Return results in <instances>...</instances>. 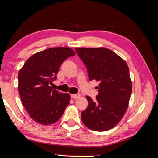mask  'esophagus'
<instances>
[{"label":"esophagus","mask_w":158,"mask_h":158,"mask_svg":"<svg viewBox=\"0 0 158 158\" xmlns=\"http://www.w3.org/2000/svg\"><path fill=\"white\" fill-rule=\"evenodd\" d=\"M80 97V94H72L71 95V98L73 99H77Z\"/></svg>","instance_id":"esophagus-1"}]
</instances>
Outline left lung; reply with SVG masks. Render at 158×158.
<instances>
[{"instance_id":"8db88e82","label":"left lung","mask_w":158,"mask_h":158,"mask_svg":"<svg viewBox=\"0 0 158 158\" xmlns=\"http://www.w3.org/2000/svg\"><path fill=\"white\" fill-rule=\"evenodd\" d=\"M75 51L86 67L89 79L100 83L96 100L86 96L89 105L81 112L82 122L93 131L112 129L123 117L131 95L128 65L106 48H76Z\"/></svg>"}]
</instances>
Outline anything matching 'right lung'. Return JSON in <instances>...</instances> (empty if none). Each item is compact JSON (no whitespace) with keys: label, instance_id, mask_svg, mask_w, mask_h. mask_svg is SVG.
Instances as JSON below:
<instances>
[{"label":"right lung","instance_id":"add662e5","mask_svg":"<svg viewBox=\"0 0 158 158\" xmlns=\"http://www.w3.org/2000/svg\"><path fill=\"white\" fill-rule=\"evenodd\" d=\"M74 56L69 48H51L34 54L19 70V96L30 117L37 123H56L69 105L70 95L53 90L50 85L57 79L62 62Z\"/></svg>","mask_w":158,"mask_h":158}]
</instances>
